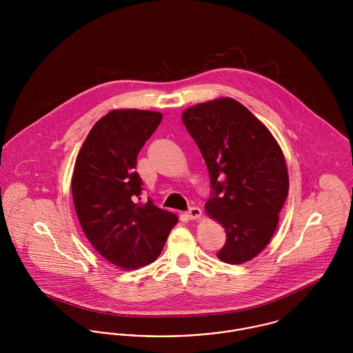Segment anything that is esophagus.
<instances>
[{"instance_id": "34e87169", "label": "esophagus", "mask_w": 353, "mask_h": 353, "mask_svg": "<svg viewBox=\"0 0 353 353\" xmlns=\"http://www.w3.org/2000/svg\"><path fill=\"white\" fill-rule=\"evenodd\" d=\"M187 216L190 217V219H199V217L201 216V210L199 208V207H190V210L187 211Z\"/></svg>"}]
</instances>
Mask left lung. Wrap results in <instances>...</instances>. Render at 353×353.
Masks as SVG:
<instances>
[{
  "label": "left lung",
  "mask_w": 353,
  "mask_h": 353,
  "mask_svg": "<svg viewBox=\"0 0 353 353\" xmlns=\"http://www.w3.org/2000/svg\"><path fill=\"white\" fill-rule=\"evenodd\" d=\"M183 122L210 173L205 211L225 230L217 258L244 263L275 232L289 192L283 153L269 129L231 98L190 108L183 112Z\"/></svg>",
  "instance_id": "8db88e82"
}]
</instances>
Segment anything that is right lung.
<instances>
[{"label":"right lung","mask_w":353,"mask_h":353,"mask_svg":"<svg viewBox=\"0 0 353 353\" xmlns=\"http://www.w3.org/2000/svg\"><path fill=\"white\" fill-rule=\"evenodd\" d=\"M163 114L112 110L81 145L72 174V197L81 230L94 248L125 270L157 259L177 216L142 204L137 156L156 132Z\"/></svg>","instance_id":"add662e5"}]
</instances>
